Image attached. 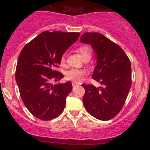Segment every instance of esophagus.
<instances>
[{
	"instance_id": "esophagus-1",
	"label": "esophagus",
	"mask_w": 150,
	"mask_h": 150,
	"mask_svg": "<svg viewBox=\"0 0 150 150\" xmlns=\"http://www.w3.org/2000/svg\"><path fill=\"white\" fill-rule=\"evenodd\" d=\"M72 85H73V87H75V86H76L77 85V83H76V82H72Z\"/></svg>"
}]
</instances>
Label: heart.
I'll list each match as a JSON object with an SVG mask.
<instances>
[{
  "mask_svg": "<svg viewBox=\"0 0 150 150\" xmlns=\"http://www.w3.org/2000/svg\"><path fill=\"white\" fill-rule=\"evenodd\" d=\"M78 51L80 53L82 57L86 58L87 57H90L92 56V51H91L90 48L87 46H81L78 48ZM65 56L63 55L61 58V63H63L65 62ZM85 74V71L82 70L77 69H71L66 74V78L68 80L75 81V82H78L80 80L82 75Z\"/></svg>",
  "mask_w": 150,
  "mask_h": 150,
  "instance_id": "b5f03b06",
  "label": "heart"
}]
</instances>
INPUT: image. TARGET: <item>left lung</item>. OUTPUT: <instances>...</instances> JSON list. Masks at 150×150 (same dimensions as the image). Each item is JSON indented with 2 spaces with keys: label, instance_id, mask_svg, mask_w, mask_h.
Returning a JSON list of instances; mask_svg holds the SVG:
<instances>
[{
  "label": "left lung",
  "instance_id": "1",
  "mask_svg": "<svg viewBox=\"0 0 150 150\" xmlns=\"http://www.w3.org/2000/svg\"><path fill=\"white\" fill-rule=\"evenodd\" d=\"M80 42L90 44L95 53L97 63L92 78L101 85H82L83 104L94 118L110 120L120 112L131 87L130 61L118 44L100 33L83 34Z\"/></svg>",
  "mask_w": 150,
  "mask_h": 150
}]
</instances>
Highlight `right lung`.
I'll return each instance as SVG.
<instances>
[{"instance_id":"obj_1","label":"right lung","mask_w":150,"mask_h":150,"mask_svg":"<svg viewBox=\"0 0 150 150\" xmlns=\"http://www.w3.org/2000/svg\"><path fill=\"white\" fill-rule=\"evenodd\" d=\"M78 32H44L26 44L19 56L15 80L20 97L33 116L50 120L64 109L71 82L52 85L63 75L56 71L63 53L80 37Z\"/></svg>"}]
</instances>
